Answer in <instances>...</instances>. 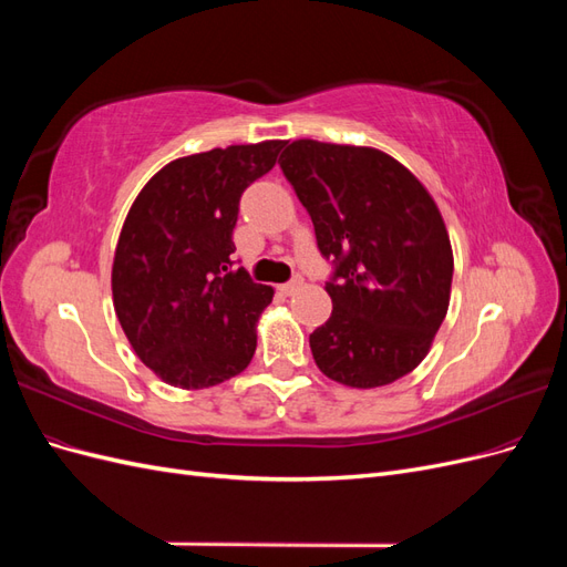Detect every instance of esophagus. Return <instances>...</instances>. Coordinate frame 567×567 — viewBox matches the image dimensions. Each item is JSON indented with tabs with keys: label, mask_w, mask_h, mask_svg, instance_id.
Masks as SVG:
<instances>
[{
	"label": "esophagus",
	"mask_w": 567,
	"mask_h": 567,
	"mask_svg": "<svg viewBox=\"0 0 567 567\" xmlns=\"http://www.w3.org/2000/svg\"><path fill=\"white\" fill-rule=\"evenodd\" d=\"M300 286H302V277H300V274H296V277L293 279H290L288 284H284L279 290H281V293L284 296H293V293H298V290H300Z\"/></svg>",
	"instance_id": "esophagus-1"
}]
</instances>
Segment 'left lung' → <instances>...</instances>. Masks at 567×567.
<instances>
[{"instance_id":"8db88e82","label":"left lung","mask_w":567,"mask_h":567,"mask_svg":"<svg viewBox=\"0 0 567 567\" xmlns=\"http://www.w3.org/2000/svg\"><path fill=\"white\" fill-rule=\"evenodd\" d=\"M279 165L333 267V312L310 333L317 367L350 388L394 383L421 364L450 307L454 257L435 200L375 148L300 140Z\"/></svg>"}]
</instances>
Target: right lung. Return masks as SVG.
Returning a JSON list of instances; mask_svg holds the SVG:
<instances>
[{"label": "right lung", "mask_w": 567, "mask_h": 567, "mask_svg": "<svg viewBox=\"0 0 567 567\" xmlns=\"http://www.w3.org/2000/svg\"><path fill=\"white\" fill-rule=\"evenodd\" d=\"M284 142L213 148L165 165L136 196L113 260V305L136 357L175 388L241 373L274 290L231 269L246 188Z\"/></svg>", "instance_id": "obj_1"}]
</instances>
